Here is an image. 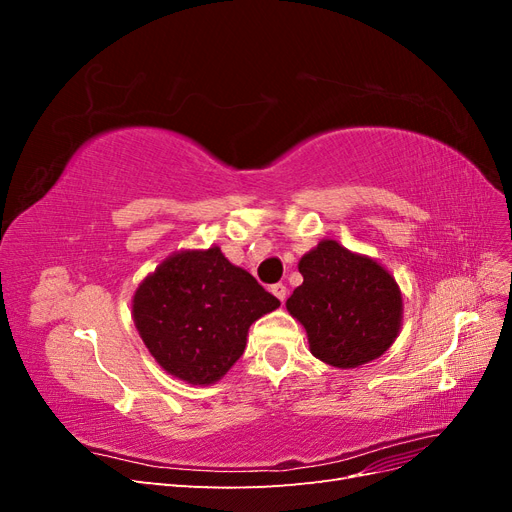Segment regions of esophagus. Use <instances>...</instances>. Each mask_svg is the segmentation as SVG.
Here are the masks:
<instances>
[{
  "label": "esophagus",
  "instance_id": "34e87169",
  "mask_svg": "<svg viewBox=\"0 0 512 512\" xmlns=\"http://www.w3.org/2000/svg\"><path fill=\"white\" fill-rule=\"evenodd\" d=\"M271 292H273L275 297L280 299L282 303L286 301V294H288V290H286V286H284V284H273V286H271Z\"/></svg>",
  "mask_w": 512,
  "mask_h": 512
}]
</instances>
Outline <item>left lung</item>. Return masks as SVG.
<instances>
[{
	"label": "left lung",
	"mask_w": 512,
	"mask_h": 512,
	"mask_svg": "<svg viewBox=\"0 0 512 512\" xmlns=\"http://www.w3.org/2000/svg\"><path fill=\"white\" fill-rule=\"evenodd\" d=\"M303 284L286 309L305 331L316 359L352 369L378 359L401 329V290L374 258L324 239L299 260Z\"/></svg>",
	"instance_id": "left-lung-1"
}]
</instances>
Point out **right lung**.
Wrapping results in <instances>:
<instances>
[{
    "label": "right lung",
    "instance_id": "right-lung-1",
    "mask_svg": "<svg viewBox=\"0 0 512 512\" xmlns=\"http://www.w3.org/2000/svg\"><path fill=\"white\" fill-rule=\"evenodd\" d=\"M275 307L280 301L213 245L168 256L136 288L132 318L166 374L213 384L239 361L252 322Z\"/></svg>",
    "mask_w": 512,
    "mask_h": 512
}]
</instances>
